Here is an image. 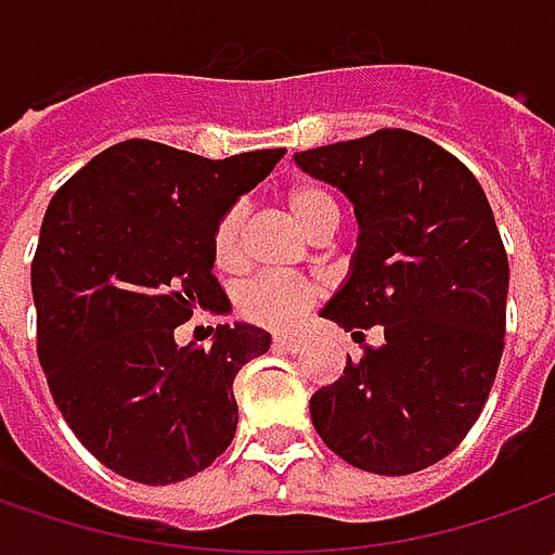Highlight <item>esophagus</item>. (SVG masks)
I'll return each instance as SVG.
<instances>
[{"instance_id":"obj_1","label":"esophagus","mask_w":555,"mask_h":555,"mask_svg":"<svg viewBox=\"0 0 555 555\" xmlns=\"http://www.w3.org/2000/svg\"><path fill=\"white\" fill-rule=\"evenodd\" d=\"M274 349H281V352H302L306 339L302 336H289V333H278L274 336Z\"/></svg>"}]
</instances>
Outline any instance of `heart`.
Masks as SVG:
<instances>
[{
	"instance_id": "obj_1",
	"label": "heart",
	"mask_w": 555,
	"mask_h": 555,
	"mask_svg": "<svg viewBox=\"0 0 555 555\" xmlns=\"http://www.w3.org/2000/svg\"><path fill=\"white\" fill-rule=\"evenodd\" d=\"M287 212L293 222L302 231H314L318 224L331 222L339 216L333 197L318 188V184L299 182L287 188L284 194ZM212 262L219 271H237L244 262V209L231 206L224 209L222 219L216 222L212 231ZM321 289L306 278H289V274H259L249 284L237 289L234 306L244 314L246 321L274 327V331H287L293 327L306 311L318 302Z\"/></svg>"
}]
</instances>
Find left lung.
I'll use <instances>...</instances> for the list:
<instances>
[{"mask_svg":"<svg viewBox=\"0 0 555 555\" xmlns=\"http://www.w3.org/2000/svg\"><path fill=\"white\" fill-rule=\"evenodd\" d=\"M296 166L354 206L358 246L321 318L364 346L311 395L333 454L376 476L448 457L479 420L506 333L509 262L488 197L463 163L408 129L299 151Z\"/></svg>","mask_w":555,"mask_h":555,"instance_id":"obj_1","label":"left lung"}]
</instances>
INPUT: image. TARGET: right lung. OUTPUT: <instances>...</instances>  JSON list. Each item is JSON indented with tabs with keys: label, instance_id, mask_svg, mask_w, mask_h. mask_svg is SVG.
Here are the masks:
<instances>
[{
	"label": "right lung",
	"instance_id": "1",
	"mask_svg": "<svg viewBox=\"0 0 555 555\" xmlns=\"http://www.w3.org/2000/svg\"><path fill=\"white\" fill-rule=\"evenodd\" d=\"M284 147L206 160L160 141L101 151L57 188L33 256L36 352L86 451L122 479L197 476L237 429L234 376L268 352L253 324L179 346L197 309H231L212 274V231Z\"/></svg>",
	"mask_w": 555,
	"mask_h": 555
}]
</instances>
